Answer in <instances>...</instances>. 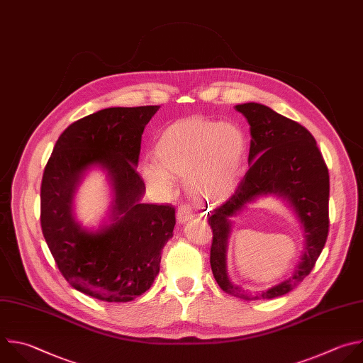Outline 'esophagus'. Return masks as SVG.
<instances>
[{
	"mask_svg": "<svg viewBox=\"0 0 363 363\" xmlns=\"http://www.w3.org/2000/svg\"><path fill=\"white\" fill-rule=\"evenodd\" d=\"M191 218H194V212L192 208L189 205H181L177 211V219L179 223H185L186 220H189Z\"/></svg>",
	"mask_w": 363,
	"mask_h": 363,
	"instance_id": "1",
	"label": "esophagus"
}]
</instances>
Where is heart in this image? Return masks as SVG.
<instances>
[{
    "label": "heart",
    "instance_id": "b5f03b06",
    "mask_svg": "<svg viewBox=\"0 0 363 363\" xmlns=\"http://www.w3.org/2000/svg\"><path fill=\"white\" fill-rule=\"evenodd\" d=\"M247 137L236 124L189 116L168 125L157 138L154 160L143 164L144 178L171 191L174 177H186L192 198L216 203L236 189L247 157Z\"/></svg>",
    "mask_w": 363,
    "mask_h": 363
}]
</instances>
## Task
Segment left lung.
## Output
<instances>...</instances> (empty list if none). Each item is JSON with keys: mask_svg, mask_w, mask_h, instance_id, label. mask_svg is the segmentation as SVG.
Instances as JSON below:
<instances>
[{"mask_svg": "<svg viewBox=\"0 0 363 363\" xmlns=\"http://www.w3.org/2000/svg\"><path fill=\"white\" fill-rule=\"evenodd\" d=\"M251 125V168L235 194L213 209L208 222L212 228L211 269L215 281L229 295L247 301L272 299L291 292L313 269L329 232V172L312 134L295 121L267 105L248 102L235 106ZM284 197L294 208L306 235V250L296 274L267 291L245 296L225 272L228 219L247 203L261 196Z\"/></svg>", "mask_w": 363, "mask_h": 363, "instance_id": "obj_1", "label": "left lung"}]
</instances>
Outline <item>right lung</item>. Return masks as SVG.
<instances>
[{"label": "right lung", "mask_w": 363, "mask_h": 363, "mask_svg": "<svg viewBox=\"0 0 363 363\" xmlns=\"http://www.w3.org/2000/svg\"><path fill=\"white\" fill-rule=\"evenodd\" d=\"M158 105L105 108L71 124L58 138L41 182V228L55 264L77 291L105 302H130L160 272L175 226L172 205L143 203L137 172L141 138ZM101 166L114 189L111 223L84 230L72 198L84 172Z\"/></svg>", "instance_id": "1"}]
</instances>
